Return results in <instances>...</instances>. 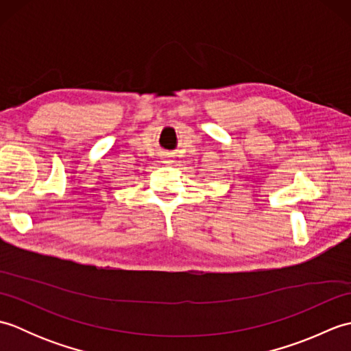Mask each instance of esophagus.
<instances>
[{"instance_id":"1","label":"esophagus","mask_w":351,"mask_h":351,"mask_svg":"<svg viewBox=\"0 0 351 351\" xmlns=\"http://www.w3.org/2000/svg\"><path fill=\"white\" fill-rule=\"evenodd\" d=\"M164 162H170V160H164Z\"/></svg>"}]
</instances>
